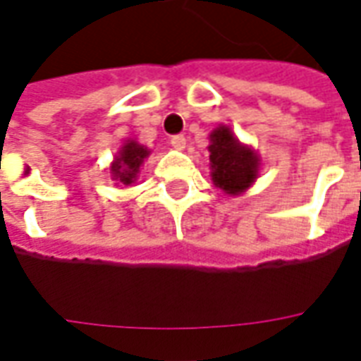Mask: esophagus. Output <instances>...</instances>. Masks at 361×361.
<instances>
[{
	"instance_id": "1",
	"label": "esophagus",
	"mask_w": 361,
	"mask_h": 361,
	"mask_svg": "<svg viewBox=\"0 0 361 361\" xmlns=\"http://www.w3.org/2000/svg\"><path fill=\"white\" fill-rule=\"evenodd\" d=\"M170 145H172L176 151H183V149H185V137H183V135H173L172 140H170Z\"/></svg>"
}]
</instances>
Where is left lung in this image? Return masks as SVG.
I'll use <instances>...</instances> for the list:
<instances>
[{"label": "left lung", "mask_w": 361, "mask_h": 361, "mask_svg": "<svg viewBox=\"0 0 361 361\" xmlns=\"http://www.w3.org/2000/svg\"><path fill=\"white\" fill-rule=\"evenodd\" d=\"M210 178L226 195H243L258 178L260 157L250 145L237 140L228 124L210 132Z\"/></svg>", "instance_id": "obj_1"}]
</instances>
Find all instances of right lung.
Listing matches in <instances>:
<instances>
[{"mask_svg":"<svg viewBox=\"0 0 361 361\" xmlns=\"http://www.w3.org/2000/svg\"><path fill=\"white\" fill-rule=\"evenodd\" d=\"M151 154V149L141 145L140 141L126 140L120 147L114 160L111 162V180L116 181V185H132L137 180L141 166L145 159Z\"/></svg>","mask_w":361,"mask_h":361,"instance_id":"add662e5","label":"right lung"}]
</instances>
